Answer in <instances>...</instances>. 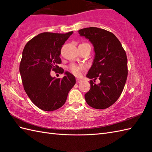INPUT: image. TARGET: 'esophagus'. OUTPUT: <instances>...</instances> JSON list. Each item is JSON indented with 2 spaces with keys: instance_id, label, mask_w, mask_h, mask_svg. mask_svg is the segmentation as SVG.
Masks as SVG:
<instances>
[{
  "instance_id": "obj_1",
  "label": "esophagus",
  "mask_w": 152,
  "mask_h": 152,
  "mask_svg": "<svg viewBox=\"0 0 152 152\" xmlns=\"http://www.w3.org/2000/svg\"><path fill=\"white\" fill-rule=\"evenodd\" d=\"M82 82V80H80V79H76V83H80Z\"/></svg>"
}]
</instances>
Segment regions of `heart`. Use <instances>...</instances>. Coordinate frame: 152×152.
<instances>
[{"instance_id": "1", "label": "heart", "mask_w": 152, "mask_h": 152, "mask_svg": "<svg viewBox=\"0 0 152 152\" xmlns=\"http://www.w3.org/2000/svg\"><path fill=\"white\" fill-rule=\"evenodd\" d=\"M83 44H86V43H83ZM69 68L71 72H72L74 75L76 76L80 75L81 71L84 69L83 66H78V65H76L75 64H71V65L69 66Z\"/></svg>"}]
</instances>
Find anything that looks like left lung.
I'll return each mask as SVG.
<instances>
[{
	"mask_svg": "<svg viewBox=\"0 0 152 152\" xmlns=\"http://www.w3.org/2000/svg\"><path fill=\"white\" fill-rule=\"evenodd\" d=\"M81 37L88 39L94 47L95 57L86 76L91 88L85 94L86 101L91 107L105 109L120 96L127 78V58L120 42L115 35L97 27L78 31ZM98 78L101 82L94 83Z\"/></svg>",
	"mask_w": 152,
	"mask_h": 152,
	"instance_id": "1",
	"label": "left lung"
}]
</instances>
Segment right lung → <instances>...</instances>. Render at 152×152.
<instances>
[{
    "instance_id": "right-lung-1",
    "label": "right lung",
    "mask_w": 152,
    "mask_h": 152,
    "mask_svg": "<svg viewBox=\"0 0 152 152\" xmlns=\"http://www.w3.org/2000/svg\"><path fill=\"white\" fill-rule=\"evenodd\" d=\"M72 31L65 34L42 33L25 45L19 65L23 88L31 101L44 111H53L65 103L76 78L65 72L63 78L51 77V70L63 74L59 57L63 45Z\"/></svg>"
}]
</instances>
